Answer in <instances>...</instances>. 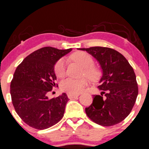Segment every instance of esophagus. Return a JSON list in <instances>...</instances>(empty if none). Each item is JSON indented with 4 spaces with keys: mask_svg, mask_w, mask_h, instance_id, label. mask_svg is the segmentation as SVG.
Listing matches in <instances>:
<instances>
[{
    "mask_svg": "<svg viewBox=\"0 0 149 149\" xmlns=\"http://www.w3.org/2000/svg\"><path fill=\"white\" fill-rule=\"evenodd\" d=\"M79 95V94H71V93H68V98H70V99H72V98H76V97H78Z\"/></svg>",
    "mask_w": 149,
    "mask_h": 149,
    "instance_id": "34e87169",
    "label": "esophagus"
}]
</instances>
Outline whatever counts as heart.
I'll use <instances>...</instances> for the list:
<instances>
[{
  "label": "heart",
  "instance_id": "b5f03b06",
  "mask_svg": "<svg viewBox=\"0 0 149 149\" xmlns=\"http://www.w3.org/2000/svg\"><path fill=\"white\" fill-rule=\"evenodd\" d=\"M72 58L76 62L79 63L84 68L82 76H86L91 81H96L100 76V70L93 65L94 61L91 56L83 51L75 53L72 56ZM54 72L56 76L63 78L65 76L66 72V61L64 58H61L54 65ZM88 80L86 79H73L68 78L61 81L60 84L61 89L64 92L77 94L81 93L84 88L87 86Z\"/></svg>",
  "mask_w": 149,
  "mask_h": 149
}]
</instances>
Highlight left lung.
I'll return each instance as SVG.
<instances>
[{"label":"left lung","mask_w":149,"mask_h":149,"mask_svg":"<svg viewBox=\"0 0 149 149\" xmlns=\"http://www.w3.org/2000/svg\"><path fill=\"white\" fill-rule=\"evenodd\" d=\"M81 50L96 58L103 70L98 88L103 91L101 95H93V103L86 108V115L103 126L120 123L131 113L139 93L132 66L123 55L112 48L95 46Z\"/></svg>","instance_id":"obj_1"}]
</instances>
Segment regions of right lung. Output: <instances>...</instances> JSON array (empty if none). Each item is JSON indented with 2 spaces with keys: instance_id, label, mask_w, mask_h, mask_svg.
Segmentation results:
<instances>
[{
  "instance_id": "add662e5",
  "label": "right lung",
  "mask_w": 149,
  "mask_h": 149,
  "mask_svg": "<svg viewBox=\"0 0 149 149\" xmlns=\"http://www.w3.org/2000/svg\"><path fill=\"white\" fill-rule=\"evenodd\" d=\"M71 51L43 47L25 58L15 69L10 83L12 103L20 118L31 127L46 129L63 117L69 100L66 93L56 98H48L47 94L58 86L55 63Z\"/></svg>"
}]
</instances>
